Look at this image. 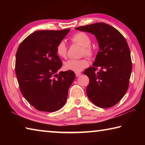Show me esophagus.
<instances>
[{
  "instance_id": "esophagus-1",
  "label": "esophagus",
  "mask_w": 145,
  "mask_h": 145,
  "mask_svg": "<svg viewBox=\"0 0 145 145\" xmlns=\"http://www.w3.org/2000/svg\"><path fill=\"white\" fill-rule=\"evenodd\" d=\"M80 75H81V73H80V72H76L75 73L76 77H78V76H80Z\"/></svg>"
}]
</instances>
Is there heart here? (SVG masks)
Masks as SVG:
<instances>
[{
	"mask_svg": "<svg viewBox=\"0 0 145 145\" xmlns=\"http://www.w3.org/2000/svg\"><path fill=\"white\" fill-rule=\"evenodd\" d=\"M73 43L82 46L80 56H85L88 57H92L94 55V49L91 45V39L89 35L84 32H78L70 38ZM57 55L61 58H65L67 54V46L64 41H60L56 48ZM89 63L86 58L80 59H69L64 63V68L66 70L78 72L88 67Z\"/></svg>",
	"mask_w": 145,
	"mask_h": 145,
	"instance_id": "1",
	"label": "heart"
}]
</instances>
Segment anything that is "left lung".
Here are the masks:
<instances>
[{
    "mask_svg": "<svg viewBox=\"0 0 145 145\" xmlns=\"http://www.w3.org/2000/svg\"><path fill=\"white\" fill-rule=\"evenodd\" d=\"M75 29L94 34L100 48L93 66L84 72L89 79L88 97L98 107H112L121 100L129 86L132 61L125 38L117 29L103 22Z\"/></svg>",
    "mask_w": 145,
    "mask_h": 145,
    "instance_id": "left-lung-1",
    "label": "left lung"
}]
</instances>
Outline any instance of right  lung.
Instances as JSON below:
<instances>
[{"label": "right lung", "instance_id": "add662e5", "mask_svg": "<svg viewBox=\"0 0 145 145\" xmlns=\"http://www.w3.org/2000/svg\"><path fill=\"white\" fill-rule=\"evenodd\" d=\"M70 30L36 31L22 41L17 50L15 72L20 89L38 111H56L67 101L75 74L70 70L56 74L63 63L56 48Z\"/></svg>", "mask_w": 145, "mask_h": 145}]
</instances>
